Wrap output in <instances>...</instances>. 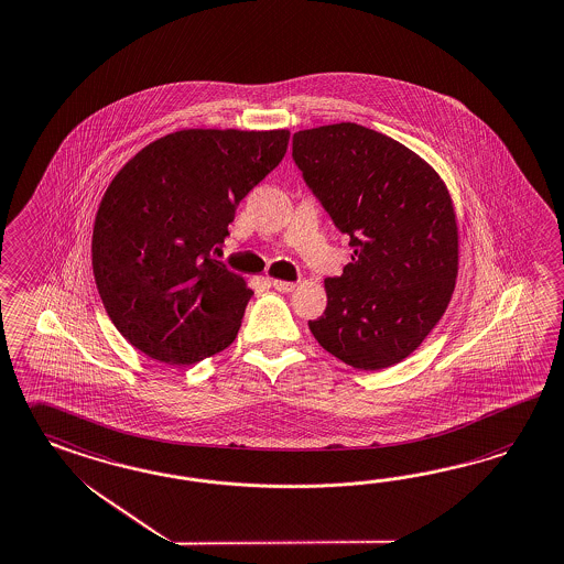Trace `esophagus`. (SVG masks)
Wrapping results in <instances>:
<instances>
[{
	"label": "esophagus",
	"mask_w": 564,
	"mask_h": 564,
	"mask_svg": "<svg viewBox=\"0 0 564 564\" xmlns=\"http://www.w3.org/2000/svg\"><path fill=\"white\" fill-rule=\"evenodd\" d=\"M272 286H274L278 292H292V290L296 289L294 282H284V280H272Z\"/></svg>",
	"instance_id": "1"
}]
</instances>
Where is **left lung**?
I'll return each instance as SVG.
<instances>
[{"label":"left lung","mask_w":564,"mask_h":564,"mask_svg":"<svg viewBox=\"0 0 564 564\" xmlns=\"http://www.w3.org/2000/svg\"><path fill=\"white\" fill-rule=\"evenodd\" d=\"M292 160L354 247L344 274L325 280L327 308L308 329L354 368L399 364L434 329L456 284L448 189L413 151L354 122L294 132Z\"/></svg>","instance_id":"obj_1"}]
</instances>
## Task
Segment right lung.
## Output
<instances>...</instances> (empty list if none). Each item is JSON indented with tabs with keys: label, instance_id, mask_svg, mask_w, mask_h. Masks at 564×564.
Wrapping results in <instances>:
<instances>
[{
	"label": "right lung",
	"instance_id": "add662e5",
	"mask_svg": "<svg viewBox=\"0 0 564 564\" xmlns=\"http://www.w3.org/2000/svg\"><path fill=\"white\" fill-rule=\"evenodd\" d=\"M289 139V130H180L116 174L94 223L91 265L130 346L175 366L231 346L253 292L215 253Z\"/></svg>",
	"mask_w": 564,
	"mask_h": 564
}]
</instances>
